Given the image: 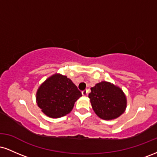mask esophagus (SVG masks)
I'll list each match as a JSON object with an SVG mask.
<instances>
[{"instance_id":"34e87169","label":"esophagus","mask_w":157,"mask_h":157,"mask_svg":"<svg viewBox=\"0 0 157 157\" xmlns=\"http://www.w3.org/2000/svg\"><path fill=\"white\" fill-rule=\"evenodd\" d=\"M82 95H83V96H87V95H88V90L87 89L83 90V91H82Z\"/></svg>"}]
</instances>
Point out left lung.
I'll use <instances>...</instances> for the list:
<instances>
[{
  "label": "left lung",
  "mask_w": 157,
  "mask_h": 157,
  "mask_svg": "<svg viewBox=\"0 0 157 157\" xmlns=\"http://www.w3.org/2000/svg\"><path fill=\"white\" fill-rule=\"evenodd\" d=\"M89 97L94 112L100 118L110 120L125 111L126 97L121 89L102 81L91 88Z\"/></svg>",
  "instance_id": "obj_1"
}]
</instances>
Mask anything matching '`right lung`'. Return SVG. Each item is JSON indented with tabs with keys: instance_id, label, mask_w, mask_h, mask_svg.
<instances>
[{
	"instance_id": "right-lung-1",
	"label": "right lung",
	"mask_w": 157,
	"mask_h": 157,
	"mask_svg": "<svg viewBox=\"0 0 157 157\" xmlns=\"http://www.w3.org/2000/svg\"><path fill=\"white\" fill-rule=\"evenodd\" d=\"M82 93L70 79L54 75L40 86L36 94L40 109L48 117L58 118L71 111Z\"/></svg>"
}]
</instances>
